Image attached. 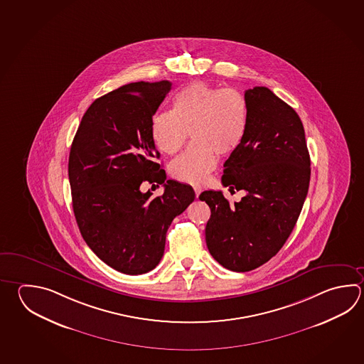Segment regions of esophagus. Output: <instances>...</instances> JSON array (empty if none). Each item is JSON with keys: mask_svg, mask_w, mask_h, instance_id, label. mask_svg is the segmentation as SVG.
Wrapping results in <instances>:
<instances>
[{"mask_svg": "<svg viewBox=\"0 0 364 364\" xmlns=\"http://www.w3.org/2000/svg\"><path fill=\"white\" fill-rule=\"evenodd\" d=\"M193 189H194V193H196V197L198 198L199 194L202 193V188H200V186H194Z\"/></svg>", "mask_w": 364, "mask_h": 364, "instance_id": "esophagus-1", "label": "esophagus"}]
</instances>
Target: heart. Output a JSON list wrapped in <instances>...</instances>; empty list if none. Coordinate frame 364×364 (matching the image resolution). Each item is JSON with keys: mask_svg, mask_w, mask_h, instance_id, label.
<instances>
[{"mask_svg": "<svg viewBox=\"0 0 364 364\" xmlns=\"http://www.w3.org/2000/svg\"><path fill=\"white\" fill-rule=\"evenodd\" d=\"M248 104L238 90L193 82L172 97L171 110L153 118L151 136L159 151L178 153L192 135V144L170 165V175L200 184L216 166V154H232L246 135Z\"/></svg>", "mask_w": 364, "mask_h": 364, "instance_id": "heart-1", "label": "heart"}]
</instances>
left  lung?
Segmentation results:
<instances>
[{"mask_svg": "<svg viewBox=\"0 0 364 364\" xmlns=\"http://www.w3.org/2000/svg\"><path fill=\"white\" fill-rule=\"evenodd\" d=\"M248 126L224 164L223 186L245 191L230 205L220 191L199 196L211 208L206 243L213 259L232 272H250L286 243L300 216L310 181V157L301 119L272 90H246Z\"/></svg>", "mask_w": 364, "mask_h": 364, "instance_id": "left-lung-1", "label": "left lung"}]
</instances>
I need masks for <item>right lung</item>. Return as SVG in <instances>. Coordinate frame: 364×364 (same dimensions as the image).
<instances>
[{
    "mask_svg": "<svg viewBox=\"0 0 364 364\" xmlns=\"http://www.w3.org/2000/svg\"><path fill=\"white\" fill-rule=\"evenodd\" d=\"M170 90V81H140L97 97L70 146L77 225L94 254L124 274H144L157 267L172 220L196 198L192 186L166 180L156 162L159 151L151 122ZM144 181L162 183L166 192L159 198L141 193Z\"/></svg>",
    "mask_w": 364,
    "mask_h": 364,
    "instance_id": "add662e5",
    "label": "right lung"
}]
</instances>
